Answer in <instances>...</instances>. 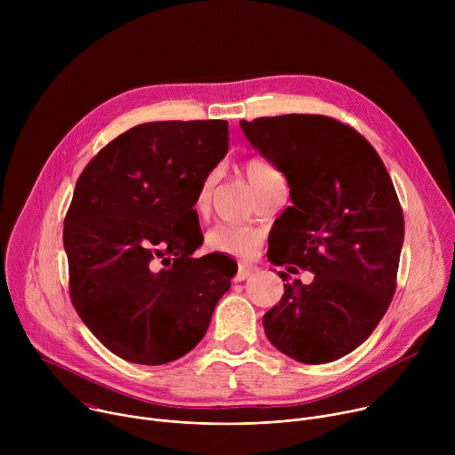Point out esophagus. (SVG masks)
<instances>
[{"label":"esophagus","mask_w":455,"mask_h":455,"mask_svg":"<svg viewBox=\"0 0 455 455\" xmlns=\"http://www.w3.org/2000/svg\"><path fill=\"white\" fill-rule=\"evenodd\" d=\"M257 272V268L255 267H251V265H239V268H237V274H235V283H241V281H244V279H248L250 275H253Z\"/></svg>","instance_id":"34e87169"}]
</instances>
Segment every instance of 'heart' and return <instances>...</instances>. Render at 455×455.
Here are the masks:
<instances>
[{"instance_id":"heart-1","label":"heart","mask_w":455,"mask_h":455,"mask_svg":"<svg viewBox=\"0 0 455 455\" xmlns=\"http://www.w3.org/2000/svg\"><path fill=\"white\" fill-rule=\"evenodd\" d=\"M244 174L248 178V183L251 185L255 194H261L265 188H268L272 183L281 181V174L265 160L251 158L244 164ZM218 174L211 172L204 178L196 198H194V211L196 214L204 216L209 212L211 207V198H212V190L216 185ZM263 234L261 230H257L253 227L246 225H235V223H221L216 225L209 234H207V248L216 253H225L239 259H248L251 257L259 244H261Z\"/></svg>"}]
</instances>
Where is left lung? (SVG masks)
I'll list each match as a JSON object with an SVG mask.
<instances>
[{"instance_id":"8db88e82","label":"left lung","mask_w":455,"mask_h":455,"mask_svg":"<svg viewBox=\"0 0 455 455\" xmlns=\"http://www.w3.org/2000/svg\"><path fill=\"white\" fill-rule=\"evenodd\" d=\"M239 124L290 187L293 205L279 218L268 261L315 274L309 284H284L263 316L267 337L302 363L339 360L371 337L396 290L405 223L393 180L374 148L335 118L291 113Z\"/></svg>"}]
</instances>
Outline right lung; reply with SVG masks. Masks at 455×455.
<instances>
[{
  "label": "right lung",
  "mask_w": 455,
  "mask_h": 455,
  "mask_svg": "<svg viewBox=\"0 0 455 455\" xmlns=\"http://www.w3.org/2000/svg\"><path fill=\"white\" fill-rule=\"evenodd\" d=\"M227 151V120L148 122L79 176L62 235L70 297L116 356L162 365L205 337L234 274L221 255L192 257L204 243L192 207Z\"/></svg>",
  "instance_id": "right-lung-1"
}]
</instances>
